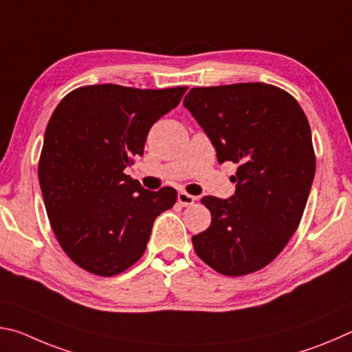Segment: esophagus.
Masks as SVG:
<instances>
[{"label":"esophagus","mask_w":352,"mask_h":352,"mask_svg":"<svg viewBox=\"0 0 352 352\" xmlns=\"http://www.w3.org/2000/svg\"><path fill=\"white\" fill-rule=\"evenodd\" d=\"M177 199H178V204H180L182 206H190V205L195 204V200H197V199L194 197V195L184 192V190H182V192H178Z\"/></svg>","instance_id":"obj_1"}]
</instances>
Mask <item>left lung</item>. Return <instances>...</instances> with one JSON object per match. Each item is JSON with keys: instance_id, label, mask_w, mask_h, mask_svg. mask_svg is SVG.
<instances>
[{"instance_id": "obj_1", "label": "left lung", "mask_w": 352, "mask_h": 352, "mask_svg": "<svg viewBox=\"0 0 352 352\" xmlns=\"http://www.w3.org/2000/svg\"><path fill=\"white\" fill-rule=\"evenodd\" d=\"M183 104L237 164L230 199L206 195L211 225L192 236L199 258L225 276L269 265L300 225L315 175L311 126L296 99L261 82L190 88Z\"/></svg>"}]
</instances>
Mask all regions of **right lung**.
Returning a JSON list of instances; mask_svg holds the SVG:
<instances>
[{"label": "right lung", "instance_id": "right-lung-1", "mask_svg": "<svg viewBox=\"0 0 352 352\" xmlns=\"http://www.w3.org/2000/svg\"><path fill=\"white\" fill-rule=\"evenodd\" d=\"M186 90L102 83L76 88L56 107L38 182L51 228L80 269L98 276L127 270L144 254L155 219L174 206V188L147 190L124 169L144 153L148 130Z\"/></svg>", "mask_w": 352, "mask_h": 352}]
</instances>
